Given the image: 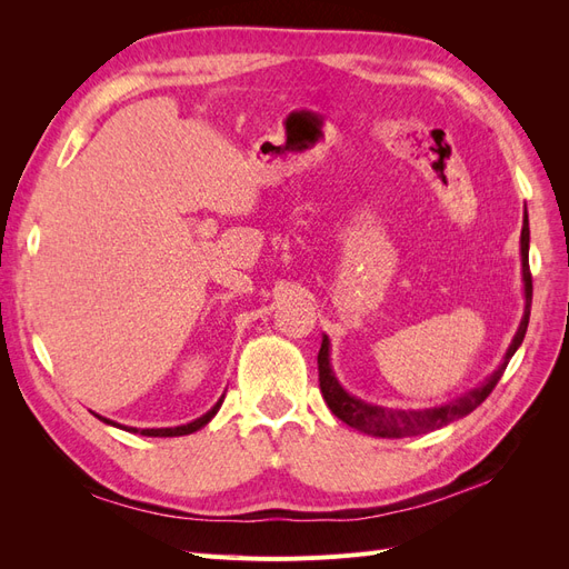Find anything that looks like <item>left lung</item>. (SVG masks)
<instances>
[{
	"mask_svg": "<svg viewBox=\"0 0 569 569\" xmlns=\"http://www.w3.org/2000/svg\"><path fill=\"white\" fill-rule=\"evenodd\" d=\"M522 274H525V295H527V308H525V318L520 322V330L515 335L510 349L503 358V363L498 366V370L489 377L485 385L475 387L460 399L439 406V408H427V410H389L380 406H370L363 403L360 399H353L347 391L339 387L335 380L332 368H330V341L322 337V347L318 353V380H320V391L325 403L330 406L335 416L347 422L349 427L358 429V432L375 435V437H416L432 432V429H439L443 425H449L462 416H468L477 406L487 401V396L493 391V387L501 380L512 353L518 351V347L525 339L527 325H529V308H531V272H529V220L525 211V226H522Z\"/></svg>",
	"mask_w": 569,
	"mask_h": 569,
	"instance_id": "1",
	"label": "left lung"
}]
</instances>
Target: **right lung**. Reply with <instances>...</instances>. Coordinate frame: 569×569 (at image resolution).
Instances as JSON below:
<instances>
[{"label":"right lung","instance_id":"right-lung-1","mask_svg":"<svg viewBox=\"0 0 569 569\" xmlns=\"http://www.w3.org/2000/svg\"><path fill=\"white\" fill-rule=\"evenodd\" d=\"M220 403H222V399L206 412V416H201L199 420H194V422H189V425H182V427H163V429H130V432H140V435H144V437H182V435H192V432H197V429H201L206 422H209L216 412H218V408H220ZM99 418V416H97ZM99 420H104V418H99ZM104 422H109V420H104ZM109 425H113V422H109Z\"/></svg>","mask_w":569,"mask_h":569}]
</instances>
